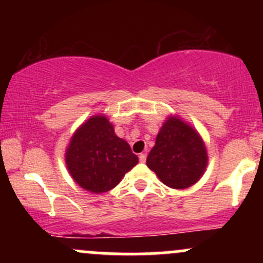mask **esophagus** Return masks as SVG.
Returning <instances> with one entry per match:
<instances>
[{"mask_svg":"<svg viewBox=\"0 0 263 263\" xmlns=\"http://www.w3.org/2000/svg\"><path fill=\"white\" fill-rule=\"evenodd\" d=\"M138 158H140L141 163H144V162H146V159H147V155H146V153H141V155L138 156Z\"/></svg>","mask_w":263,"mask_h":263,"instance_id":"obj_1","label":"esophagus"}]
</instances>
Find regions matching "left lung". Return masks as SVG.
<instances>
[{"instance_id":"1","label":"left lung","mask_w":263,"mask_h":263,"mask_svg":"<svg viewBox=\"0 0 263 263\" xmlns=\"http://www.w3.org/2000/svg\"><path fill=\"white\" fill-rule=\"evenodd\" d=\"M208 164L206 148L194 128L170 117L157 135L147 165L170 188L185 189L197 183Z\"/></svg>"}]
</instances>
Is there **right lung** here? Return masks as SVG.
Instances as JSON below:
<instances>
[{"mask_svg": "<svg viewBox=\"0 0 263 263\" xmlns=\"http://www.w3.org/2000/svg\"><path fill=\"white\" fill-rule=\"evenodd\" d=\"M66 165L73 179L89 192L105 193L121 182L138 157L105 116H92L81 125L66 149Z\"/></svg>", "mask_w": 263, "mask_h": 263, "instance_id": "obj_1", "label": "right lung"}]
</instances>
